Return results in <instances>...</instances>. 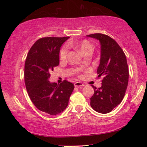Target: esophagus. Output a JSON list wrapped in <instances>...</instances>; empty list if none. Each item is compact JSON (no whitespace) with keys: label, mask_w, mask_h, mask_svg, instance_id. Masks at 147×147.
Returning <instances> with one entry per match:
<instances>
[{"label":"esophagus","mask_w":147,"mask_h":147,"mask_svg":"<svg viewBox=\"0 0 147 147\" xmlns=\"http://www.w3.org/2000/svg\"><path fill=\"white\" fill-rule=\"evenodd\" d=\"M74 86L75 87H77V88H79V87H83L84 86V84H82V82H76L74 83Z\"/></svg>","instance_id":"obj_1"}]
</instances>
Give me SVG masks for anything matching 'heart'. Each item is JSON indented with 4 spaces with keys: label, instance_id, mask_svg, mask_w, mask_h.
Here are the masks:
<instances>
[{
    "label": "heart",
    "instance_id": "obj_1",
    "mask_svg": "<svg viewBox=\"0 0 147 147\" xmlns=\"http://www.w3.org/2000/svg\"><path fill=\"white\" fill-rule=\"evenodd\" d=\"M69 46L73 47L76 49L78 50L81 53L83 54L86 52H92L93 51V45H92L90 42L88 40H84L81 42H77V43H69ZM68 53V48L67 46H63L62 47L60 53H59V57L62 60L66 59L67 55Z\"/></svg>",
    "mask_w": 147,
    "mask_h": 147
}]
</instances>
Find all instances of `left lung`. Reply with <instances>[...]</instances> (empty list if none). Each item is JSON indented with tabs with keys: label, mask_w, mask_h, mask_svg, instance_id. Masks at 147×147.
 Returning <instances> with one entry per match:
<instances>
[{
	"label": "left lung",
	"mask_w": 147,
	"mask_h": 147,
	"mask_svg": "<svg viewBox=\"0 0 147 147\" xmlns=\"http://www.w3.org/2000/svg\"><path fill=\"white\" fill-rule=\"evenodd\" d=\"M100 44V64L98 77L104 76L102 86H92L94 94L90 98L91 106L100 113H108L121 102L128 83V67L125 54L117 43L102 34L88 35Z\"/></svg>",
	"instance_id": "8db88e82"
}]
</instances>
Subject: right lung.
Returning <instances> with one entry per match:
<instances>
[{
	"label": "right lung",
	"mask_w": 147,
	"mask_h": 147,
	"mask_svg": "<svg viewBox=\"0 0 147 147\" xmlns=\"http://www.w3.org/2000/svg\"><path fill=\"white\" fill-rule=\"evenodd\" d=\"M69 38L38 39L31 47L25 61L24 80L30 98L37 108L49 115H57L66 109L74 88L67 80L59 84L49 80V72L59 65L60 47Z\"/></svg>",
	"instance_id": "right-lung-1"
}]
</instances>
